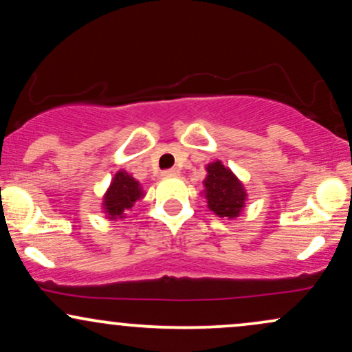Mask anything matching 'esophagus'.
Instances as JSON below:
<instances>
[{"label":"esophagus","mask_w":352,"mask_h":352,"mask_svg":"<svg viewBox=\"0 0 352 352\" xmlns=\"http://www.w3.org/2000/svg\"><path fill=\"white\" fill-rule=\"evenodd\" d=\"M180 170L179 168H168V170L162 172V177H179Z\"/></svg>","instance_id":"34e87169"}]
</instances>
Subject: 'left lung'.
<instances>
[{
    "instance_id": "1",
    "label": "left lung",
    "mask_w": 352,
    "mask_h": 352,
    "mask_svg": "<svg viewBox=\"0 0 352 352\" xmlns=\"http://www.w3.org/2000/svg\"><path fill=\"white\" fill-rule=\"evenodd\" d=\"M207 207L220 218L240 217L246 201V190L240 179L225 167L220 160L207 165V177L204 180Z\"/></svg>"
}]
</instances>
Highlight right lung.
Instances as JSON below:
<instances>
[{"label":"right lung","mask_w":352,"mask_h":352,"mask_svg":"<svg viewBox=\"0 0 352 352\" xmlns=\"http://www.w3.org/2000/svg\"><path fill=\"white\" fill-rule=\"evenodd\" d=\"M144 197V190L134 177L127 172L119 170L109 185L106 195L102 199V210L109 220L122 218L125 210L132 208L137 200Z\"/></svg>","instance_id":"1"}]
</instances>
